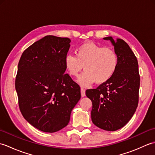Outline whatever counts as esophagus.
<instances>
[{
    "label": "esophagus",
    "instance_id": "1",
    "mask_svg": "<svg viewBox=\"0 0 155 155\" xmlns=\"http://www.w3.org/2000/svg\"><path fill=\"white\" fill-rule=\"evenodd\" d=\"M81 97H84L85 96V89L83 88H81Z\"/></svg>",
    "mask_w": 155,
    "mask_h": 155
}]
</instances>
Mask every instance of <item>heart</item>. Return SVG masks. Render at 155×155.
I'll list each match as a JSON object with an SVG mask.
<instances>
[{"label": "heart", "mask_w": 155, "mask_h": 155, "mask_svg": "<svg viewBox=\"0 0 155 155\" xmlns=\"http://www.w3.org/2000/svg\"><path fill=\"white\" fill-rule=\"evenodd\" d=\"M118 64V56L113 48L103 47L93 42H86L76 49V56L68 54L64 58V65L72 77H77L81 86L88 87L95 81L97 84L105 83L113 77Z\"/></svg>", "instance_id": "b5f03b06"}]
</instances>
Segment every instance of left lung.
Wrapping results in <instances>:
<instances>
[{"instance_id":"obj_1","label":"left lung","mask_w":155,"mask_h":155,"mask_svg":"<svg viewBox=\"0 0 155 155\" xmlns=\"http://www.w3.org/2000/svg\"><path fill=\"white\" fill-rule=\"evenodd\" d=\"M110 41L118 56L116 72L109 80L95 89L86 91L93 103L91 119L101 129L115 131L123 127L133 117L139 103L140 76L137 57L123 39Z\"/></svg>"}]
</instances>
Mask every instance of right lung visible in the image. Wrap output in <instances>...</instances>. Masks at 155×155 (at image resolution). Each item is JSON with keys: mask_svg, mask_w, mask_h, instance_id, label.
I'll use <instances>...</instances> for the list:
<instances>
[{"mask_svg": "<svg viewBox=\"0 0 155 155\" xmlns=\"http://www.w3.org/2000/svg\"><path fill=\"white\" fill-rule=\"evenodd\" d=\"M71 40L48 35L23 52L15 88L26 120L42 132L54 133L68 124L81 98V88L65 74Z\"/></svg>", "mask_w": 155, "mask_h": 155, "instance_id": "right-lung-1", "label": "right lung"}]
</instances>
